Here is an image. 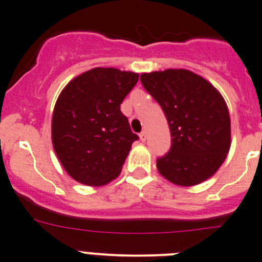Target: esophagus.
Listing matches in <instances>:
<instances>
[{
    "instance_id": "esophagus-1",
    "label": "esophagus",
    "mask_w": 262,
    "mask_h": 262,
    "mask_svg": "<svg viewBox=\"0 0 262 262\" xmlns=\"http://www.w3.org/2000/svg\"><path fill=\"white\" fill-rule=\"evenodd\" d=\"M139 138H141V141H142V142H145L146 138H147V133H146V130H143L139 133Z\"/></svg>"
}]
</instances>
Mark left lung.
I'll return each mask as SVG.
<instances>
[{"instance_id": "8db88e82", "label": "left lung", "mask_w": 262, "mask_h": 262, "mask_svg": "<svg viewBox=\"0 0 262 262\" xmlns=\"http://www.w3.org/2000/svg\"><path fill=\"white\" fill-rule=\"evenodd\" d=\"M141 82L164 111L172 137L169 152L156 161L159 173L183 187L211 178L231 145L230 115L224 97L189 70L142 73Z\"/></svg>"}]
</instances>
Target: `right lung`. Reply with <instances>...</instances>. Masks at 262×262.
I'll return each mask as SVG.
<instances>
[{
  "instance_id": "obj_1",
  "label": "right lung",
  "mask_w": 262,
  "mask_h": 262,
  "mask_svg": "<svg viewBox=\"0 0 262 262\" xmlns=\"http://www.w3.org/2000/svg\"><path fill=\"white\" fill-rule=\"evenodd\" d=\"M139 75L97 67L71 80L57 99L51 141L60 164L75 181L103 186L121 172L138 136L120 104Z\"/></svg>"
}]
</instances>
